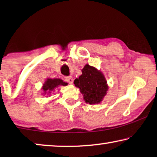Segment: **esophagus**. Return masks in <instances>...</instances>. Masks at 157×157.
<instances>
[{"mask_svg":"<svg viewBox=\"0 0 157 157\" xmlns=\"http://www.w3.org/2000/svg\"><path fill=\"white\" fill-rule=\"evenodd\" d=\"M66 81L69 83V84H72L74 83V78L71 76H67L66 77Z\"/></svg>","mask_w":157,"mask_h":157,"instance_id":"esophagus-1","label":"esophagus"}]
</instances>
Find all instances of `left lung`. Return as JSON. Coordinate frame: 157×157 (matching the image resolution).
I'll use <instances>...</instances> for the list:
<instances>
[{"mask_svg": "<svg viewBox=\"0 0 157 157\" xmlns=\"http://www.w3.org/2000/svg\"><path fill=\"white\" fill-rule=\"evenodd\" d=\"M82 74L74 80V84L80 89L86 103L98 104L106 95L109 86L104 75L100 70L89 64L85 65Z\"/></svg>", "mask_w": 157, "mask_h": 157, "instance_id": "1", "label": "left lung"}]
</instances>
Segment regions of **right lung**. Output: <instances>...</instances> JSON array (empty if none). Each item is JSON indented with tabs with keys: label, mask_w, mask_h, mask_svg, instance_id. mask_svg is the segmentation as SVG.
<instances>
[{
	"label": "right lung",
	"mask_w": 157,
	"mask_h": 157,
	"mask_svg": "<svg viewBox=\"0 0 157 157\" xmlns=\"http://www.w3.org/2000/svg\"><path fill=\"white\" fill-rule=\"evenodd\" d=\"M68 83L64 82L61 78H46L44 84H43L42 89L44 91L43 94H50L51 92L55 91L56 88H57L59 86H67Z\"/></svg>",
	"instance_id": "1"
}]
</instances>
